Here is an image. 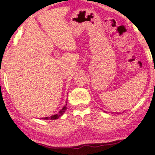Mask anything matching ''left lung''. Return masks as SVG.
<instances>
[{"instance_id":"8db88e82","label":"left lung","mask_w":155,"mask_h":155,"mask_svg":"<svg viewBox=\"0 0 155 155\" xmlns=\"http://www.w3.org/2000/svg\"><path fill=\"white\" fill-rule=\"evenodd\" d=\"M117 114H118V113H117Z\"/></svg>"}]
</instances>
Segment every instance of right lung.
Wrapping results in <instances>:
<instances>
[{"instance_id": "obj_1", "label": "right lung", "mask_w": 155, "mask_h": 155, "mask_svg": "<svg viewBox=\"0 0 155 155\" xmlns=\"http://www.w3.org/2000/svg\"><path fill=\"white\" fill-rule=\"evenodd\" d=\"M66 106H67V101H66V104H65V106H63V108H62L61 110L59 111V113L57 114H54V115H52V116L49 117H44V118H43L44 120H58L59 117H60L62 116V115L64 113H65V110H66Z\"/></svg>"}]
</instances>
